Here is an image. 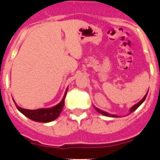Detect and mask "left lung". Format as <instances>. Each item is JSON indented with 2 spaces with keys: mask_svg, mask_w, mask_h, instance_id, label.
Returning <instances> with one entry per match:
<instances>
[{
  "mask_svg": "<svg viewBox=\"0 0 160 160\" xmlns=\"http://www.w3.org/2000/svg\"><path fill=\"white\" fill-rule=\"evenodd\" d=\"M148 92H147V94H145V95H144V97L142 98L140 100V101L138 102V103H136V104H135V105L133 106V107H131V108H130L129 114H131V113L134 112V111H135V110H136V109L138 108V107H139V106H140L141 104H142V103L144 101H145V99H146L147 95H148ZM94 109H95L96 111H98V112L100 113V114H103V115H105V116L112 117V118H118V115H116V114H110V113H107V112H106V111H102V110H100V109L97 108V107H94Z\"/></svg>",
  "mask_w": 160,
  "mask_h": 160,
  "instance_id": "obj_1",
  "label": "left lung"
}]
</instances>
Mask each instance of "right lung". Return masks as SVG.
Returning a JSON list of instances; mask_svg holds the SVG:
<instances>
[{
    "instance_id": "1",
    "label": "right lung",
    "mask_w": 160,
    "mask_h": 160,
    "mask_svg": "<svg viewBox=\"0 0 160 160\" xmlns=\"http://www.w3.org/2000/svg\"><path fill=\"white\" fill-rule=\"evenodd\" d=\"M68 87L66 88V92H65L64 96H63L62 99L58 104H57L54 107H49V108H40L37 109V110H29V109H24L22 107H20L18 106L16 102L13 100L17 108L20 112L23 114L25 116L29 118V119L35 121V122H49L51 121L55 120L60 115L63 110V107L65 105V98H66V93H67Z\"/></svg>"
}]
</instances>
